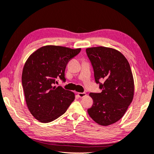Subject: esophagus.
<instances>
[{
    "label": "esophagus",
    "mask_w": 154,
    "mask_h": 154,
    "mask_svg": "<svg viewBox=\"0 0 154 154\" xmlns=\"http://www.w3.org/2000/svg\"><path fill=\"white\" fill-rule=\"evenodd\" d=\"M77 95L80 98H83L84 97H85V96L87 95L86 93H78Z\"/></svg>",
    "instance_id": "obj_1"
}]
</instances>
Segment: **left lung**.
I'll use <instances>...</instances> for the list:
<instances>
[{
    "label": "left lung",
    "mask_w": 154,
    "mask_h": 154,
    "mask_svg": "<svg viewBox=\"0 0 154 154\" xmlns=\"http://www.w3.org/2000/svg\"><path fill=\"white\" fill-rule=\"evenodd\" d=\"M94 71L95 79L102 91L90 93L93 100L87 109L98 124L107 126L124 116L134 95V81L130 65L123 54L113 48L94 47L86 49ZM99 80H103L102 84Z\"/></svg>",
    "instance_id": "obj_1"
}]
</instances>
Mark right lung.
I'll return each mask as SVG.
<instances>
[{
	"mask_svg": "<svg viewBox=\"0 0 154 154\" xmlns=\"http://www.w3.org/2000/svg\"><path fill=\"white\" fill-rule=\"evenodd\" d=\"M81 48L46 45L27 59L22 73L26 103L36 119L49 123L65 113L75 99V93L54 86L56 80L65 81L68 62L79 53Z\"/></svg>",
	"mask_w": 154,
	"mask_h": 154,
	"instance_id": "add662e5",
	"label": "right lung"
}]
</instances>
